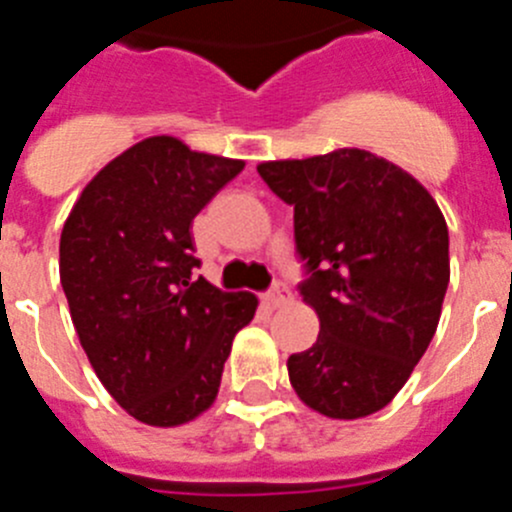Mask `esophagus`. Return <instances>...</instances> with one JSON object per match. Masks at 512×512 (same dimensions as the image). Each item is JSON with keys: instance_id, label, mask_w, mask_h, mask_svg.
I'll return each mask as SVG.
<instances>
[{"instance_id": "esophagus-1", "label": "esophagus", "mask_w": 512, "mask_h": 512, "mask_svg": "<svg viewBox=\"0 0 512 512\" xmlns=\"http://www.w3.org/2000/svg\"><path fill=\"white\" fill-rule=\"evenodd\" d=\"M292 300V292H289V287L284 282H274L271 284V289L264 295V302L269 307H282L287 305V302Z\"/></svg>"}]
</instances>
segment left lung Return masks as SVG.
<instances>
[{
    "mask_svg": "<svg viewBox=\"0 0 512 512\" xmlns=\"http://www.w3.org/2000/svg\"><path fill=\"white\" fill-rule=\"evenodd\" d=\"M259 174L295 207L300 295L320 336L287 361L305 405L354 420L382 410L436 333L449 228L428 189L361 148L269 161Z\"/></svg>",
    "mask_w": 512,
    "mask_h": 512,
    "instance_id": "left-lung-1",
    "label": "left lung"
}]
</instances>
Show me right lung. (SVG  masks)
<instances>
[{
    "instance_id": "obj_1",
    "label": "right lung",
    "mask_w": 512,
    "mask_h": 512,
    "mask_svg": "<svg viewBox=\"0 0 512 512\" xmlns=\"http://www.w3.org/2000/svg\"><path fill=\"white\" fill-rule=\"evenodd\" d=\"M243 161L146 138L104 166L61 233V287L99 382L140 423L169 428L212 405L256 297L197 277L192 220Z\"/></svg>"
}]
</instances>
